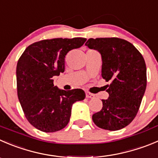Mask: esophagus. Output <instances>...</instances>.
<instances>
[{
    "label": "esophagus",
    "mask_w": 158,
    "mask_h": 158,
    "mask_svg": "<svg viewBox=\"0 0 158 158\" xmlns=\"http://www.w3.org/2000/svg\"><path fill=\"white\" fill-rule=\"evenodd\" d=\"M85 96H86L87 98H92V99H93V98L95 97V95L91 93H89V92H85Z\"/></svg>",
    "instance_id": "obj_1"
}]
</instances>
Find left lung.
<instances>
[{"label":"left lung","instance_id":"obj_1","mask_svg":"<svg viewBox=\"0 0 158 158\" xmlns=\"http://www.w3.org/2000/svg\"><path fill=\"white\" fill-rule=\"evenodd\" d=\"M102 57V77L106 85L107 99L102 108L93 115L99 128L118 131L133 121L147 86V68L140 52L131 43L118 38H89L85 44Z\"/></svg>","mask_w":158,"mask_h":158}]
</instances>
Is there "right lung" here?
Listing matches in <instances>:
<instances>
[{
    "mask_svg": "<svg viewBox=\"0 0 158 158\" xmlns=\"http://www.w3.org/2000/svg\"><path fill=\"white\" fill-rule=\"evenodd\" d=\"M86 38H52L29 45L16 69L18 96L29 123L41 131L52 133L63 129L71 116L72 106L83 100L81 89H60L54 86L53 76L65 71L67 53L80 48Z\"/></svg>",
    "mask_w": 158,
    "mask_h": 158,
    "instance_id": "1",
    "label": "right lung"
}]
</instances>
